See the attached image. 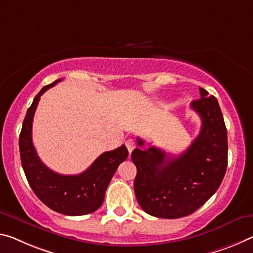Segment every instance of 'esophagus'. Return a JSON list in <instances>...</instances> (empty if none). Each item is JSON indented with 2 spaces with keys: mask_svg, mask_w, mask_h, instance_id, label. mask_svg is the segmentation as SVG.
<instances>
[{
  "mask_svg": "<svg viewBox=\"0 0 253 253\" xmlns=\"http://www.w3.org/2000/svg\"><path fill=\"white\" fill-rule=\"evenodd\" d=\"M125 144H126V147H127V150H128V152H129V153H131L134 148L136 147L135 141H134V139H131V138H128L127 141L125 142Z\"/></svg>",
  "mask_w": 253,
  "mask_h": 253,
  "instance_id": "34e87169",
  "label": "esophagus"
}]
</instances>
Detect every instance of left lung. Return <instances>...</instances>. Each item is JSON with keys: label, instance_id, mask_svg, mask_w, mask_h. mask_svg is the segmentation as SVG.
<instances>
[{"label": "left lung", "instance_id": "left-lung-1", "mask_svg": "<svg viewBox=\"0 0 253 253\" xmlns=\"http://www.w3.org/2000/svg\"><path fill=\"white\" fill-rule=\"evenodd\" d=\"M200 99L191 108L202 128L191 145L178 156L144 147L137 137L131 160L137 168L134 190L145 213L160 218H180L202 207L216 190L227 167V131L217 99L199 87Z\"/></svg>", "mask_w": 253, "mask_h": 253}]
</instances>
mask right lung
I'll use <instances>...</instances> for the list:
<instances>
[{
    "instance_id": "obj_1",
    "label": "right lung",
    "mask_w": 253,
    "mask_h": 253,
    "mask_svg": "<svg viewBox=\"0 0 253 253\" xmlns=\"http://www.w3.org/2000/svg\"><path fill=\"white\" fill-rule=\"evenodd\" d=\"M59 81L43 86L28 109L19 137L20 158L31 189L46 206L64 215H86L102 205L108 184L119 164L127 159L128 151L122 145L105 152L85 171L75 175L56 173L42 162L31 136L34 115L42 93Z\"/></svg>"
}]
</instances>
